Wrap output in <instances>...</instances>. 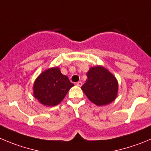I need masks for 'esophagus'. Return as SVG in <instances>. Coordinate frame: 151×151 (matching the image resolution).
<instances>
[{"instance_id":"esophagus-1","label":"esophagus","mask_w":151,"mask_h":151,"mask_svg":"<svg viewBox=\"0 0 151 151\" xmlns=\"http://www.w3.org/2000/svg\"><path fill=\"white\" fill-rule=\"evenodd\" d=\"M77 85L79 86H81L83 85V83L81 81H79V82L77 83Z\"/></svg>"}]
</instances>
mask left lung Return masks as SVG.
Here are the masks:
<instances>
[{
    "mask_svg": "<svg viewBox=\"0 0 151 151\" xmlns=\"http://www.w3.org/2000/svg\"><path fill=\"white\" fill-rule=\"evenodd\" d=\"M86 75L88 79L81 88L91 102L103 106L110 104L115 99L118 81L107 69L101 66L91 68Z\"/></svg>",
    "mask_w": 151,
    "mask_h": 151,
    "instance_id": "obj_1",
    "label": "left lung"
}]
</instances>
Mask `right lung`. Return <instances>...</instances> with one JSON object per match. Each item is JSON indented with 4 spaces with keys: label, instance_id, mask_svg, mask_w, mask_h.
Here are the masks:
<instances>
[{
    "label": "right lung",
    "instance_id": "obj_1",
    "mask_svg": "<svg viewBox=\"0 0 151 151\" xmlns=\"http://www.w3.org/2000/svg\"><path fill=\"white\" fill-rule=\"evenodd\" d=\"M73 86L68 77L60 72L59 68H52L42 72L36 79L33 95L42 104L53 106L64 99Z\"/></svg>",
    "mask_w": 151,
    "mask_h": 151
}]
</instances>
